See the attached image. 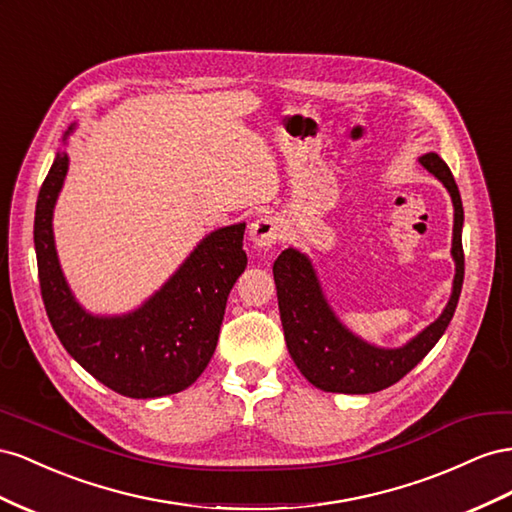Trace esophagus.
<instances>
[{
	"label": "esophagus",
	"instance_id": "34e87169",
	"mask_svg": "<svg viewBox=\"0 0 512 512\" xmlns=\"http://www.w3.org/2000/svg\"><path fill=\"white\" fill-rule=\"evenodd\" d=\"M281 233H283V225L279 223V218L261 216L251 225L248 236H251L255 246H272L281 240Z\"/></svg>",
	"mask_w": 512,
	"mask_h": 512
}]
</instances>
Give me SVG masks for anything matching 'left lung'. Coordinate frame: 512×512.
Here are the masks:
<instances>
[{"label":"left lung","instance_id":"8db88e82","mask_svg":"<svg viewBox=\"0 0 512 512\" xmlns=\"http://www.w3.org/2000/svg\"><path fill=\"white\" fill-rule=\"evenodd\" d=\"M420 163L437 180H442L452 197V203H455L452 257H455L457 274L444 313L427 330H422L414 341L399 349H377L356 339L328 309L309 259L294 251V248H287L274 261L272 272L289 356L294 358L300 373L319 390L369 394L397 384L403 375L410 373L431 352L433 345L446 332L452 315H455L465 272L461 244L463 203L457 182L440 156L429 152L420 158Z\"/></svg>","mask_w":512,"mask_h":512}]
</instances>
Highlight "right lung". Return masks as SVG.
I'll return each instance as SVG.
<instances>
[{"instance_id": "1", "label": "right lung", "mask_w": 512, "mask_h": 512, "mask_svg": "<svg viewBox=\"0 0 512 512\" xmlns=\"http://www.w3.org/2000/svg\"><path fill=\"white\" fill-rule=\"evenodd\" d=\"M68 171L60 152L40 186L34 218L40 294L66 352L107 388L130 399H154L191 386L208 367L227 296L246 268L244 223L203 240L173 279L126 317L87 315L57 264L51 216Z\"/></svg>"}]
</instances>
